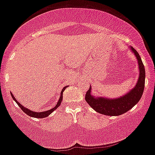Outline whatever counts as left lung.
Returning a JSON list of instances; mask_svg holds the SVG:
<instances>
[{"label":"left lung","instance_id":"1","mask_svg":"<svg viewBox=\"0 0 155 155\" xmlns=\"http://www.w3.org/2000/svg\"><path fill=\"white\" fill-rule=\"evenodd\" d=\"M131 50L134 52L138 62L140 74L137 84L135 87L131 90L125 96L115 99H110L102 97L95 98L91 95V87L90 86V89L86 93L85 100L90 106L96 110L97 113L110 116H117L130 110L140 101L145 87V68L137 51L132 47H131Z\"/></svg>","mask_w":155,"mask_h":155}]
</instances>
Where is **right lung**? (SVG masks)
Wrapping results in <instances>:
<instances>
[{"instance_id":"obj_1","label":"right lung","mask_w":155,"mask_h":155,"mask_svg":"<svg viewBox=\"0 0 155 155\" xmlns=\"http://www.w3.org/2000/svg\"><path fill=\"white\" fill-rule=\"evenodd\" d=\"M67 87H68V86H65V87H64L63 88V89H62V91H61V96H60V97H59V101H58V102H57V105H56V106L54 107V108L51 109V110H47V111H43V112H41V113H40V112H39V113H38V112H34V111H31V110H28V108H25V107H23V105L20 104L19 102H18V101H17L16 99H15V98L14 97V96H13V95L12 94V93H11V96H12V97L13 99L15 100V102H16L17 104H18V106L20 107V109H21V110H23V111L24 112V113H25V114H27V115H29V116H31V117H34V118H45V117H48V115H50V114H51V113H52V112H54V110H55L56 109H57V108L59 106V105H60V104H61V102H62V94H63V92H64V90H65V88H67Z\"/></svg>"}]
</instances>
